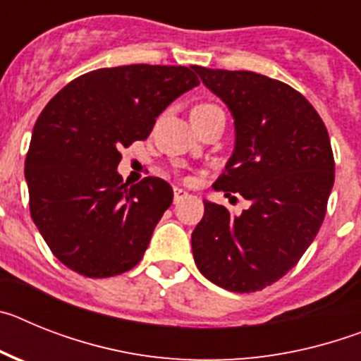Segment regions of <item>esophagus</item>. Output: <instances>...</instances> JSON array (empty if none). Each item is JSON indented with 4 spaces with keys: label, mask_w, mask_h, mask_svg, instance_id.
<instances>
[{
    "label": "esophagus",
    "mask_w": 361,
    "mask_h": 361,
    "mask_svg": "<svg viewBox=\"0 0 361 361\" xmlns=\"http://www.w3.org/2000/svg\"><path fill=\"white\" fill-rule=\"evenodd\" d=\"M188 191L186 190H183V188H175L173 190V202L175 204H178L180 202V200H184V199H188Z\"/></svg>",
    "instance_id": "1"
}]
</instances>
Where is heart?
Here are the masks:
<instances>
[{
  "label": "heart",
  "instance_id": "1",
  "mask_svg": "<svg viewBox=\"0 0 361 361\" xmlns=\"http://www.w3.org/2000/svg\"><path fill=\"white\" fill-rule=\"evenodd\" d=\"M219 106H215V104H209V103H204V104H197L195 108L191 111H212V110H216Z\"/></svg>",
  "mask_w": 361,
  "mask_h": 361
}]
</instances>
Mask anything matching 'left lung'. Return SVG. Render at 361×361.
I'll return each mask as SVG.
<instances>
[{
  "label": "left lung",
  "mask_w": 361,
  "mask_h": 361,
  "mask_svg": "<svg viewBox=\"0 0 361 361\" xmlns=\"http://www.w3.org/2000/svg\"><path fill=\"white\" fill-rule=\"evenodd\" d=\"M193 70L235 119V149L213 188L251 202L235 216L204 200L191 233L193 258L220 288L260 291L296 266L324 222L334 184L329 133L286 82L245 70Z\"/></svg>",
  "instance_id": "8db88e82"
}]
</instances>
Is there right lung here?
Masks as SVG:
<instances>
[{
    "label": "right lung",
    "mask_w": 361,
    "mask_h": 361,
    "mask_svg": "<svg viewBox=\"0 0 361 361\" xmlns=\"http://www.w3.org/2000/svg\"><path fill=\"white\" fill-rule=\"evenodd\" d=\"M199 85L188 66L128 65L79 75L37 117L25 161L30 215L59 262L106 279L141 262L173 190L159 177L123 184L121 149Z\"/></svg>",
    "instance_id": "add662e5"
}]
</instances>
